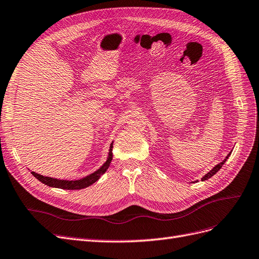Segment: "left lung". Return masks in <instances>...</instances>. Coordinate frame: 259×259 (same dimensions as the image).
<instances>
[{"label":"left lung","instance_id":"1","mask_svg":"<svg viewBox=\"0 0 259 259\" xmlns=\"http://www.w3.org/2000/svg\"><path fill=\"white\" fill-rule=\"evenodd\" d=\"M230 154H231V152L230 153H228V155H227L226 156V159L223 161V162H221V163H219V164H217V165L216 166H214L213 168H211L209 171H208V173L207 174H205L204 176H203L202 177V182H204V180H206V179H208V178H210L211 176H214L216 173H217V171L219 170V169H221L222 168V166L224 165V164H225V162L227 161V159H228L229 158V156H230Z\"/></svg>","mask_w":259,"mask_h":259}]
</instances>
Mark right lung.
I'll return each instance as SVG.
<instances>
[{
  "mask_svg": "<svg viewBox=\"0 0 259 259\" xmlns=\"http://www.w3.org/2000/svg\"><path fill=\"white\" fill-rule=\"evenodd\" d=\"M112 148H113V143H111V145H110L107 161L103 164V166L98 168L96 171H94V173L90 174L89 176H86L82 179H77V180L57 179V178L46 177V176L40 175V174L35 173V171H31V174H32L36 179L40 180L41 183L48 185L50 187L59 188V189H65V190H80V189H83V188H86V187L93 185L94 183H96L97 180L101 177V175H104L106 173V170L108 169L109 165H110L111 160H112Z\"/></svg>",
  "mask_w": 259,
  "mask_h": 259,
  "instance_id": "right-lung-1",
  "label": "right lung"
}]
</instances>
